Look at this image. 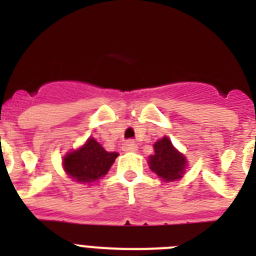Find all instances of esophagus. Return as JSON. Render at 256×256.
<instances>
[{
  "instance_id": "34e87169",
  "label": "esophagus",
  "mask_w": 256,
  "mask_h": 256,
  "mask_svg": "<svg viewBox=\"0 0 256 256\" xmlns=\"http://www.w3.org/2000/svg\"><path fill=\"white\" fill-rule=\"evenodd\" d=\"M137 144L134 141H126V144H123V151H126V152H130V151H136L137 150Z\"/></svg>"
}]
</instances>
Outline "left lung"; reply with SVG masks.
<instances>
[{
    "mask_svg": "<svg viewBox=\"0 0 256 256\" xmlns=\"http://www.w3.org/2000/svg\"><path fill=\"white\" fill-rule=\"evenodd\" d=\"M148 162L151 170L166 183L180 180L188 166L186 156L174 148L166 136L154 144V154Z\"/></svg>",
    "mask_w": 256,
    "mask_h": 256,
    "instance_id": "obj_1",
    "label": "left lung"
}]
</instances>
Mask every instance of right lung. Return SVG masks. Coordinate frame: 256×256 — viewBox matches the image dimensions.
I'll return each mask as SVG.
<instances>
[{"mask_svg": "<svg viewBox=\"0 0 256 256\" xmlns=\"http://www.w3.org/2000/svg\"><path fill=\"white\" fill-rule=\"evenodd\" d=\"M118 155L106 151L100 142L90 137L80 148L62 156V169L69 178L90 186L105 177Z\"/></svg>", "mask_w": 256, "mask_h": 256, "instance_id": "right-lung-1", "label": "right lung"}]
</instances>
